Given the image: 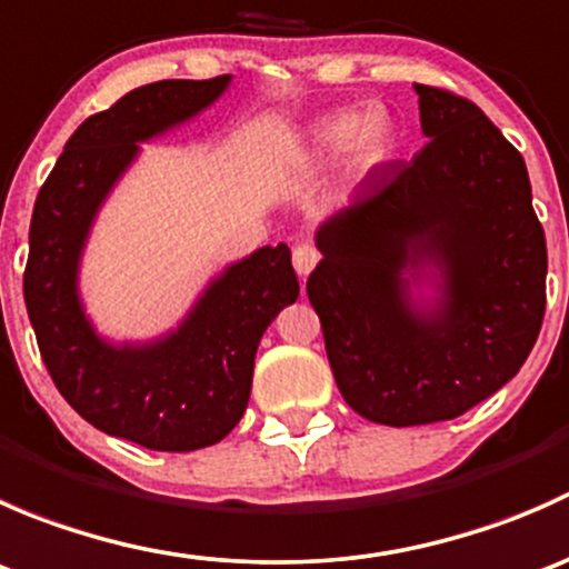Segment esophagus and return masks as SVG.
<instances>
[{
	"label": "esophagus",
	"mask_w": 569,
	"mask_h": 569,
	"mask_svg": "<svg viewBox=\"0 0 569 569\" xmlns=\"http://www.w3.org/2000/svg\"><path fill=\"white\" fill-rule=\"evenodd\" d=\"M291 261H295L297 274H300V278H308V274H311V269L317 267L319 250L313 248V244L300 242V244H295V250H291Z\"/></svg>",
	"instance_id": "obj_1"
}]
</instances>
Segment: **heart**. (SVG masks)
<instances>
[{"label": "heart", "mask_w": 569, "mask_h": 569, "mask_svg": "<svg viewBox=\"0 0 569 569\" xmlns=\"http://www.w3.org/2000/svg\"><path fill=\"white\" fill-rule=\"evenodd\" d=\"M393 146V123L382 109L375 112H338L321 120L313 134V151L321 159L352 153L360 170H371L386 162Z\"/></svg>", "instance_id": "obj_1"}]
</instances>
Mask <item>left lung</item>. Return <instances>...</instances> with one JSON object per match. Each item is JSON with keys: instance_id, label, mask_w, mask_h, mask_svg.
<instances>
[{"instance_id": "8db88e82", "label": "left lung", "mask_w": 569, "mask_h": 569, "mask_svg": "<svg viewBox=\"0 0 569 569\" xmlns=\"http://www.w3.org/2000/svg\"><path fill=\"white\" fill-rule=\"evenodd\" d=\"M412 88L429 142L321 222L308 278L338 391L386 427L449 421L507 386L548 274L523 157L473 101ZM421 282L435 298L411 297Z\"/></svg>"}]
</instances>
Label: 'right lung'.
<instances>
[{
	"instance_id": "1",
	"label": "right lung",
	"mask_w": 569,
	"mask_h": 569,
	"mask_svg": "<svg viewBox=\"0 0 569 569\" xmlns=\"http://www.w3.org/2000/svg\"><path fill=\"white\" fill-rule=\"evenodd\" d=\"M231 77L164 79L84 120L40 187L24 302L57 391L88 423L153 451L214 446L244 416L263 330L297 300L291 250L261 248L222 269L176 330L140 343L96 332L79 297L90 228L153 140L214 104Z\"/></svg>"
}]
</instances>
